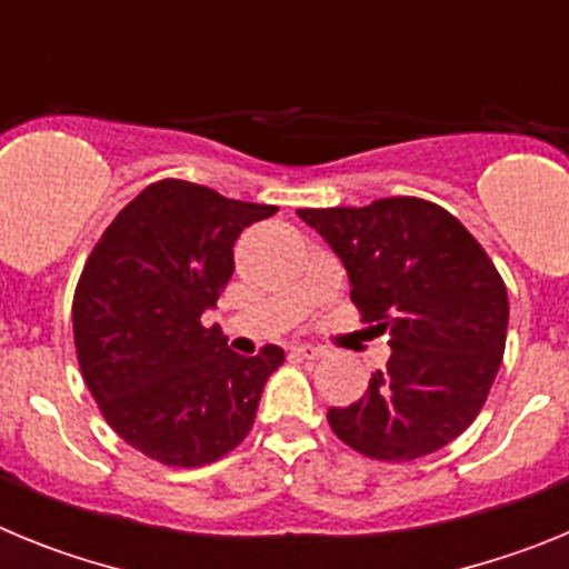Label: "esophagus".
Instances as JSON below:
<instances>
[{"instance_id": "1", "label": "esophagus", "mask_w": 569, "mask_h": 569, "mask_svg": "<svg viewBox=\"0 0 569 569\" xmlns=\"http://www.w3.org/2000/svg\"><path fill=\"white\" fill-rule=\"evenodd\" d=\"M290 356H296V359L313 361V359H321V356H325V350H321V347H313V345H296V347H290Z\"/></svg>"}]
</instances>
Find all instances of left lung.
<instances>
[{
	"label": "left lung",
	"instance_id": "1",
	"mask_svg": "<svg viewBox=\"0 0 569 569\" xmlns=\"http://www.w3.org/2000/svg\"><path fill=\"white\" fill-rule=\"evenodd\" d=\"M350 276V299L390 359L328 421L367 459L413 461L459 439L485 407L507 341V288L470 230L416 196L305 208Z\"/></svg>",
	"mask_w": 569,
	"mask_h": 569
}]
</instances>
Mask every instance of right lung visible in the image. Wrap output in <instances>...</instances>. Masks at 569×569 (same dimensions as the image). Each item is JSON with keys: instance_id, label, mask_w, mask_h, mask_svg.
Masks as SVG:
<instances>
[{"instance_id": "add662e5", "label": "right lung", "mask_w": 569, "mask_h": 569, "mask_svg": "<svg viewBox=\"0 0 569 569\" xmlns=\"http://www.w3.org/2000/svg\"><path fill=\"white\" fill-rule=\"evenodd\" d=\"M273 204L162 179L119 210L84 261L73 341L90 396L130 447L168 467H202L250 433L284 350L239 356L204 328L233 276V241Z\"/></svg>"}]
</instances>
